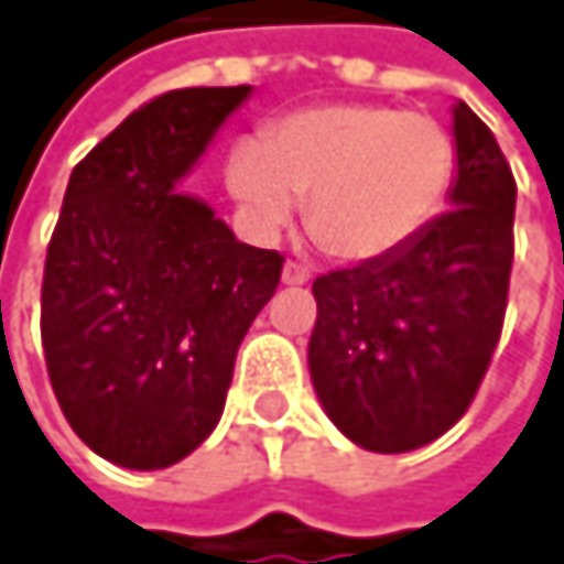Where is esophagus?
<instances>
[{"label":"esophagus","mask_w":564,"mask_h":564,"mask_svg":"<svg viewBox=\"0 0 564 564\" xmlns=\"http://www.w3.org/2000/svg\"><path fill=\"white\" fill-rule=\"evenodd\" d=\"M310 278H313L310 268H303V264H296V261H286V264H283V283H286V286H300V283L310 281Z\"/></svg>","instance_id":"34e87169"}]
</instances>
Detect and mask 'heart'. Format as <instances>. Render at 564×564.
I'll return each mask as SVG.
<instances>
[{"label": "heart", "mask_w": 564, "mask_h": 564, "mask_svg": "<svg viewBox=\"0 0 564 564\" xmlns=\"http://www.w3.org/2000/svg\"><path fill=\"white\" fill-rule=\"evenodd\" d=\"M457 178L447 127L392 104H319L281 117L228 163L251 221L274 231L306 198L310 235L339 261H386L444 212Z\"/></svg>", "instance_id": "1"}]
</instances>
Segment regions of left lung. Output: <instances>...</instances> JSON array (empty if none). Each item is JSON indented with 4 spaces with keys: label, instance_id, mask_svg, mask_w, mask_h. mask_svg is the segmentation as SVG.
Returning <instances> with one entry per match:
<instances>
[{
    "label": "left lung",
    "instance_id": "obj_1",
    "mask_svg": "<svg viewBox=\"0 0 564 564\" xmlns=\"http://www.w3.org/2000/svg\"><path fill=\"white\" fill-rule=\"evenodd\" d=\"M454 140L451 212L392 258L313 281V389L333 424L376 454L414 451L454 427L503 333L516 178L464 100Z\"/></svg>",
    "mask_w": 564,
    "mask_h": 564
}]
</instances>
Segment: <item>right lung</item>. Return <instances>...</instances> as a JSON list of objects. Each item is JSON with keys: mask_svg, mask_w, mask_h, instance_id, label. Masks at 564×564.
Returning a JSON list of instances; mask_svg holds the SVG:
<instances>
[{"mask_svg": "<svg viewBox=\"0 0 564 564\" xmlns=\"http://www.w3.org/2000/svg\"><path fill=\"white\" fill-rule=\"evenodd\" d=\"M251 87L153 97L70 172L42 278V346L57 404L104 460L163 470L218 424L235 356L281 283L251 248L175 192Z\"/></svg>", "mask_w": 564, "mask_h": 564, "instance_id": "add662e5", "label": "right lung"}]
</instances>
